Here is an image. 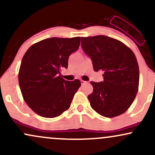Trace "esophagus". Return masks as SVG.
I'll return each mask as SVG.
<instances>
[{
    "mask_svg": "<svg viewBox=\"0 0 155 155\" xmlns=\"http://www.w3.org/2000/svg\"><path fill=\"white\" fill-rule=\"evenodd\" d=\"M81 84H84L87 83V81H84V80H81Z\"/></svg>",
    "mask_w": 155,
    "mask_h": 155,
    "instance_id": "1",
    "label": "esophagus"
}]
</instances>
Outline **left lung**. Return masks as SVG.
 <instances>
[{"label": "left lung", "mask_w": 155, "mask_h": 155, "mask_svg": "<svg viewBox=\"0 0 155 155\" xmlns=\"http://www.w3.org/2000/svg\"><path fill=\"white\" fill-rule=\"evenodd\" d=\"M81 42L94 71H104V81L90 82L93 92L87 97L91 107L109 118L124 113L138 90L139 68L134 53L122 42L106 35L81 37Z\"/></svg>", "instance_id": "1"}]
</instances>
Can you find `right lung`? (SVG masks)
I'll list each match as a JSON object with an SVG mask.
<instances>
[{"label": "right lung", "mask_w": 155, "mask_h": 155, "mask_svg": "<svg viewBox=\"0 0 155 155\" xmlns=\"http://www.w3.org/2000/svg\"><path fill=\"white\" fill-rule=\"evenodd\" d=\"M79 44L80 37L47 38L32 45L23 56L19 87L27 105L39 116L54 118L70 107L81 81H66L60 74Z\"/></svg>", "instance_id": "add662e5"}]
</instances>
